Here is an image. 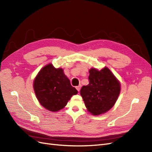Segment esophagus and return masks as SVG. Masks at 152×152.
<instances>
[{
	"mask_svg": "<svg viewBox=\"0 0 152 152\" xmlns=\"http://www.w3.org/2000/svg\"><path fill=\"white\" fill-rule=\"evenodd\" d=\"M80 88H81V85H79V86H77L76 87V89H77V90L79 92V91L80 90Z\"/></svg>",
	"mask_w": 152,
	"mask_h": 152,
	"instance_id": "obj_1",
	"label": "esophagus"
}]
</instances>
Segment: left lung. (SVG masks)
<instances>
[{"instance_id": "obj_1", "label": "left lung", "mask_w": 152, "mask_h": 152, "mask_svg": "<svg viewBox=\"0 0 152 152\" xmlns=\"http://www.w3.org/2000/svg\"><path fill=\"white\" fill-rule=\"evenodd\" d=\"M89 84L82 86V96L88 111L94 115L107 112L115 103L120 94L119 82L107 67L89 70Z\"/></svg>"}]
</instances>
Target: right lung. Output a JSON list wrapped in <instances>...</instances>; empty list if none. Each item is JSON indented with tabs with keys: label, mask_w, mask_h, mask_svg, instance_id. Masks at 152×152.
Segmentation results:
<instances>
[{
	"label": "right lung",
	"mask_w": 152,
	"mask_h": 152,
	"mask_svg": "<svg viewBox=\"0 0 152 152\" xmlns=\"http://www.w3.org/2000/svg\"><path fill=\"white\" fill-rule=\"evenodd\" d=\"M37 98L44 108L57 112L66 105L78 91L72 86L63 69L49 64L41 69L34 82Z\"/></svg>",
	"instance_id": "right-lung-1"
}]
</instances>
